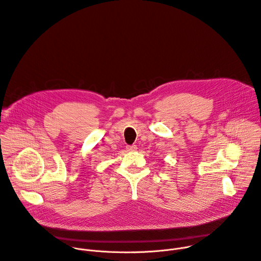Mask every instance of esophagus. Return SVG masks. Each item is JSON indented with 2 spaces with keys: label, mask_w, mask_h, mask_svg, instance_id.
<instances>
[{
  "label": "esophagus",
  "mask_w": 261,
  "mask_h": 261,
  "mask_svg": "<svg viewBox=\"0 0 261 261\" xmlns=\"http://www.w3.org/2000/svg\"><path fill=\"white\" fill-rule=\"evenodd\" d=\"M127 150L129 152H134L137 150V146L136 145H127Z\"/></svg>",
  "instance_id": "esophagus-1"
}]
</instances>
